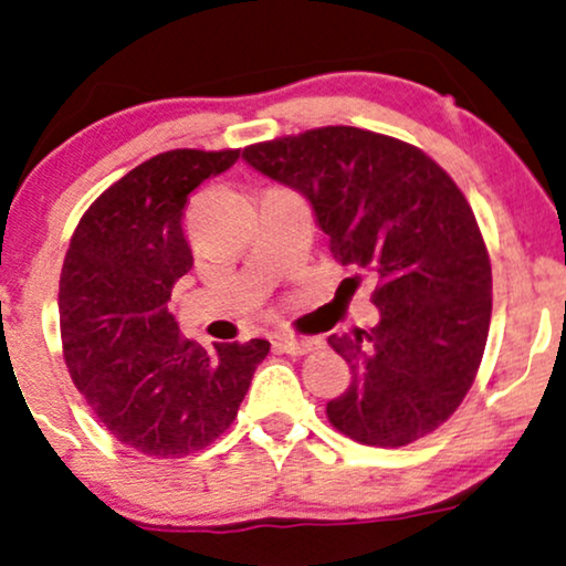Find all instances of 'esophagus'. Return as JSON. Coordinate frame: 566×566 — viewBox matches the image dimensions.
I'll return each mask as SVG.
<instances>
[{
    "instance_id": "34e87169",
    "label": "esophagus",
    "mask_w": 566,
    "mask_h": 566,
    "mask_svg": "<svg viewBox=\"0 0 566 566\" xmlns=\"http://www.w3.org/2000/svg\"><path fill=\"white\" fill-rule=\"evenodd\" d=\"M276 349L292 354V357H303V354H311L321 346L318 338H292V336H276L274 342Z\"/></svg>"
}]
</instances>
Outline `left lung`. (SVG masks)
Returning <instances> with one entry per match:
<instances>
[{
    "label": "left lung",
    "instance_id": "obj_1",
    "mask_svg": "<svg viewBox=\"0 0 566 566\" xmlns=\"http://www.w3.org/2000/svg\"><path fill=\"white\" fill-rule=\"evenodd\" d=\"M243 157L311 201L342 266L378 279V326L328 336L352 370L326 406L331 424L373 448L446 424L476 380L492 321V263L455 180L409 142L357 126L259 142Z\"/></svg>",
    "mask_w": 566,
    "mask_h": 566
}]
</instances>
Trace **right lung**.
<instances>
[{"label":"right lung","instance_id":"1","mask_svg":"<svg viewBox=\"0 0 566 566\" xmlns=\"http://www.w3.org/2000/svg\"><path fill=\"white\" fill-rule=\"evenodd\" d=\"M240 149H170L105 188L82 214L59 279L62 349L74 386L120 446L184 458L238 417L269 342L193 344L168 311L193 266L188 193Z\"/></svg>","mask_w":566,"mask_h":566}]
</instances>
